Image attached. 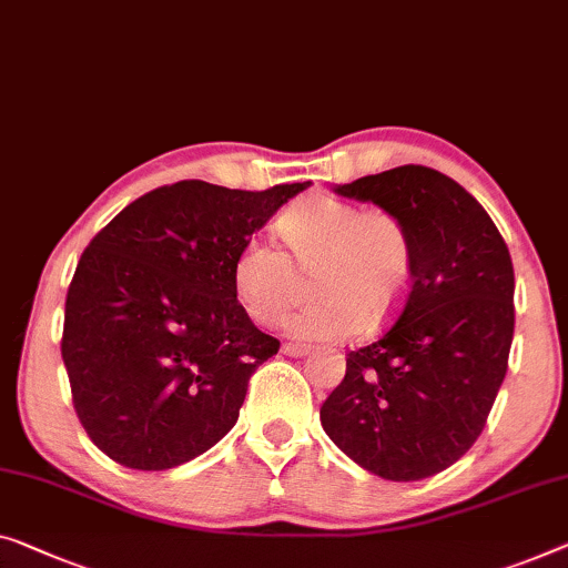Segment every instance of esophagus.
I'll return each instance as SVG.
<instances>
[{"label":"esophagus","mask_w":568,"mask_h":568,"mask_svg":"<svg viewBox=\"0 0 568 568\" xmlns=\"http://www.w3.org/2000/svg\"><path fill=\"white\" fill-rule=\"evenodd\" d=\"M308 352H311V346H306V344H293V342L283 344V354H287V357H306Z\"/></svg>","instance_id":"34e87169"}]
</instances>
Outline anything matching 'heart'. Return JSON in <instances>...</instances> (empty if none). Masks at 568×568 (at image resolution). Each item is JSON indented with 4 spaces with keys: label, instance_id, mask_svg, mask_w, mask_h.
Segmentation results:
<instances>
[{
    "label": "heart",
    "instance_id": "b5f03b06",
    "mask_svg": "<svg viewBox=\"0 0 568 568\" xmlns=\"http://www.w3.org/2000/svg\"><path fill=\"white\" fill-rule=\"evenodd\" d=\"M275 232L287 252L252 236L232 267L236 301L257 324H277L298 295V270L316 266L321 301L287 318V336L338 342L359 334L367 318L385 326L400 313L416 275V247L393 211H362L357 203L311 193L277 216Z\"/></svg>",
    "mask_w": 568,
    "mask_h": 568
}]
</instances>
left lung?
<instances>
[{
    "label": "left lung",
    "instance_id": "left-lung-1",
    "mask_svg": "<svg viewBox=\"0 0 568 568\" xmlns=\"http://www.w3.org/2000/svg\"><path fill=\"white\" fill-rule=\"evenodd\" d=\"M334 191L403 219L416 275L395 324L346 354L321 426L377 477H434L469 452L500 393L515 332L510 252L481 203L434 168L400 165Z\"/></svg>",
    "mask_w": 568,
    "mask_h": 568
}]
</instances>
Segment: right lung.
<instances>
[{
	"mask_svg": "<svg viewBox=\"0 0 568 568\" xmlns=\"http://www.w3.org/2000/svg\"><path fill=\"white\" fill-rule=\"evenodd\" d=\"M308 185H163L83 250L61 354L81 426L109 459L173 469L234 428L252 372L281 349L236 301L234 260Z\"/></svg>",
	"mask_w": 568,
	"mask_h": 568,
	"instance_id": "obj_1",
	"label": "right lung"
}]
</instances>
